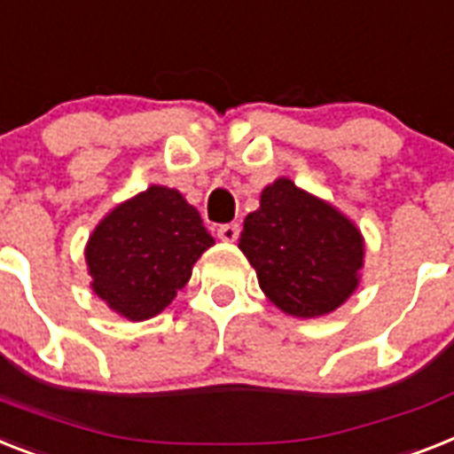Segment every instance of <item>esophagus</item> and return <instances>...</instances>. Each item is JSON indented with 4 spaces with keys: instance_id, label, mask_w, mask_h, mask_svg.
<instances>
[{
    "instance_id": "1",
    "label": "esophagus",
    "mask_w": 454,
    "mask_h": 454,
    "mask_svg": "<svg viewBox=\"0 0 454 454\" xmlns=\"http://www.w3.org/2000/svg\"><path fill=\"white\" fill-rule=\"evenodd\" d=\"M216 235H219V239H223V242H235V239L239 238V226L238 223H223V226L216 228Z\"/></svg>"
}]
</instances>
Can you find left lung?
I'll return each instance as SVG.
<instances>
[{
    "label": "left lung",
    "mask_w": 454,
    "mask_h": 454,
    "mask_svg": "<svg viewBox=\"0 0 454 454\" xmlns=\"http://www.w3.org/2000/svg\"><path fill=\"white\" fill-rule=\"evenodd\" d=\"M239 249L259 286L291 317H322L340 308L359 285L364 238L333 205L282 176L247 215Z\"/></svg>",
    "instance_id": "obj_1"
}]
</instances>
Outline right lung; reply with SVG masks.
<instances>
[{
  "mask_svg": "<svg viewBox=\"0 0 454 454\" xmlns=\"http://www.w3.org/2000/svg\"><path fill=\"white\" fill-rule=\"evenodd\" d=\"M215 238L184 195L149 186L99 221L86 245L90 286L114 312L144 322L163 312Z\"/></svg>",
  "mask_w": 454,
  "mask_h": 454,
  "instance_id": "obj_1",
  "label": "right lung"
}]
</instances>
